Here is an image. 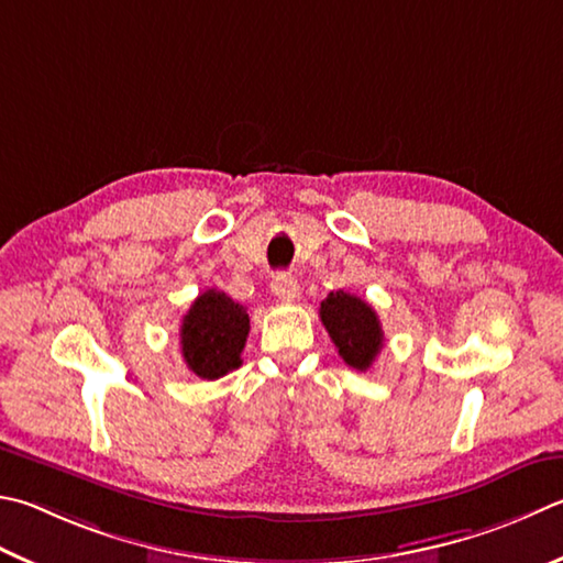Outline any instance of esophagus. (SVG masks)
Returning a JSON list of instances; mask_svg holds the SVG:
<instances>
[{
	"mask_svg": "<svg viewBox=\"0 0 563 563\" xmlns=\"http://www.w3.org/2000/svg\"><path fill=\"white\" fill-rule=\"evenodd\" d=\"M273 295L278 300H283V302H292L295 298H298V292H300V285H298V280L292 278V275H285V273H278L273 278Z\"/></svg>",
	"mask_w": 563,
	"mask_h": 563,
	"instance_id": "obj_1",
	"label": "esophagus"
}]
</instances>
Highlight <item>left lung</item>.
Wrapping results in <instances>:
<instances>
[{"label":"left lung","mask_w":563,"mask_h":563,"mask_svg":"<svg viewBox=\"0 0 563 563\" xmlns=\"http://www.w3.org/2000/svg\"><path fill=\"white\" fill-rule=\"evenodd\" d=\"M320 320L330 332L336 352L352 369L366 372L384 346L379 314L356 295L330 292L320 305Z\"/></svg>","instance_id":"1"}]
</instances>
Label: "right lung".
<instances>
[{
  "label": "right lung",
  "mask_w": 563,
  "mask_h": 563,
  "mask_svg": "<svg viewBox=\"0 0 563 563\" xmlns=\"http://www.w3.org/2000/svg\"><path fill=\"white\" fill-rule=\"evenodd\" d=\"M251 330L249 312L227 292L207 290L181 317L179 344L189 372L199 379H221L241 366V352Z\"/></svg>",
  "instance_id": "1"
}]
</instances>
